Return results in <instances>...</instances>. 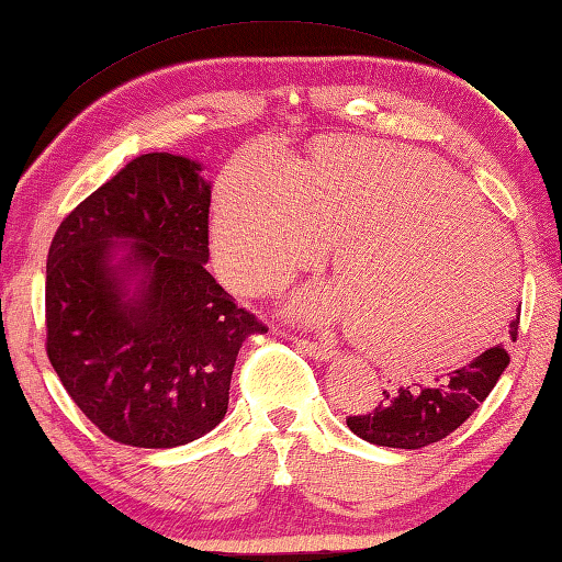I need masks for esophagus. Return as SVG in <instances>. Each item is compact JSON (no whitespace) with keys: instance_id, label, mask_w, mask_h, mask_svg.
Masks as SVG:
<instances>
[{"instance_id":"1","label":"esophagus","mask_w":562,"mask_h":562,"mask_svg":"<svg viewBox=\"0 0 562 562\" xmlns=\"http://www.w3.org/2000/svg\"><path fill=\"white\" fill-rule=\"evenodd\" d=\"M294 344H297L304 353L312 356V359H316V361H326V359H331V356L336 353L334 344H329V341H307V339H297Z\"/></svg>"}]
</instances>
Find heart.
<instances>
[{
    "label": "heart",
    "mask_w": 562,
    "mask_h": 562,
    "mask_svg": "<svg viewBox=\"0 0 562 562\" xmlns=\"http://www.w3.org/2000/svg\"><path fill=\"white\" fill-rule=\"evenodd\" d=\"M339 243L341 278L290 300L307 324L349 322L385 361L437 369L482 349L514 300L502 226L440 159L344 139L294 165L243 157L221 179L213 258L233 290L280 288Z\"/></svg>",
    "instance_id": "obj_1"
}]
</instances>
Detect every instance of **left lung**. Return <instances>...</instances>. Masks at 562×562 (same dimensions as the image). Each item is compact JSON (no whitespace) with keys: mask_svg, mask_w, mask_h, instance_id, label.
<instances>
[{"mask_svg":"<svg viewBox=\"0 0 562 562\" xmlns=\"http://www.w3.org/2000/svg\"><path fill=\"white\" fill-rule=\"evenodd\" d=\"M518 316H521V304H518L514 319L508 322V339L512 341H516L518 334ZM506 366L508 351L504 346H488L469 363L437 375L430 385L413 383L401 387L395 395L383 391L385 401H381L375 411L351 415L346 425L356 437L371 445L420 450V447L440 442L454 432L494 391Z\"/></svg>","mask_w":562,"mask_h":562,"instance_id":"obj_1","label":"left lung"}]
</instances>
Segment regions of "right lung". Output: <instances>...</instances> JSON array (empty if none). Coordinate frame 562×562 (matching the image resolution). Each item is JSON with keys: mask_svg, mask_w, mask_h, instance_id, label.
Segmentation results:
<instances>
[{"mask_svg": "<svg viewBox=\"0 0 562 562\" xmlns=\"http://www.w3.org/2000/svg\"><path fill=\"white\" fill-rule=\"evenodd\" d=\"M169 151L132 159L60 223L46 262V351L110 440L167 450L211 432L265 324L209 262L211 181Z\"/></svg>", "mask_w": 562, "mask_h": 562, "instance_id": "add662e5", "label": "right lung"}]
</instances>
